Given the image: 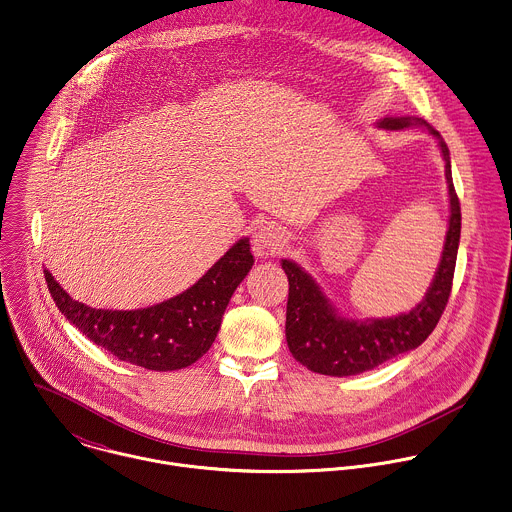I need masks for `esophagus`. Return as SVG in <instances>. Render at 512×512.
I'll use <instances>...</instances> for the list:
<instances>
[{
	"mask_svg": "<svg viewBox=\"0 0 512 512\" xmlns=\"http://www.w3.org/2000/svg\"><path fill=\"white\" fill-rule=\"evenodd\" d=\"M285 245H287V233L275 223L261 225L253 235V251L257 257H269V255L281 253Z\"/></svg>",
	"mask_w": 512,
	"mask_h": 512,
	"instance_id": "obj_1",
	"label": "esophagus"
}]
</instances>
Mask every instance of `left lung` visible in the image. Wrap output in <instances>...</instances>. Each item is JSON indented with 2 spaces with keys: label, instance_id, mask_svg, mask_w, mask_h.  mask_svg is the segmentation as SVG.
<instances>
[{
  "label": "left lung",
  "instance_id": "1",
  "mask_svg": "<svg viewBox=\"0 0 512 512\" xmlns=\"http://www.w3.org/2000/svg\"><path fill=\"white\" fill-rule=\"evenodd\" d=\"M377 125L389 131L425 127L437 139L445 161L451 205L445 247L435 279L419 305H415L409 313L365 321L343 317L309 273L289 259L281 261V267L289 279L285 321L287 345L291 355L303 367L319 375H359L417 349L437 327L453 287L461 241V203L453 185L449 147L441 133L421 117H383Z\"/></svg>",
  "mask_w": 512,
  "mask_h": 512
}]
</instances>
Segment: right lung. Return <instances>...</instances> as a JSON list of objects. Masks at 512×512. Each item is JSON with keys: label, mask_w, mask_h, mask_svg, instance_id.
<instances>
[{"label": "right lung", "mask_w": 512, "mask_h": 512, "mask_svg": "<svg viewBox=\"0 0 512 512\" xmlns=\"http://www.w3.org/2000/svg\"><path fill=\"white\" fill-rule=\"evenodd\" d=\"M253 261L249 237H243L187 291L135 311L83 305L71 299L47 269L43 273L57 309L97 347L149 371H177L209 351L229 299Z\"/></svg>", "instance_id": "right-lung-1"}]
</instances>
